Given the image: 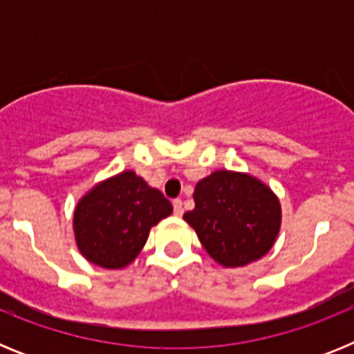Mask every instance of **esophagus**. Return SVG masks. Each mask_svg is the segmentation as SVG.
I'll return each mask as SVG.
<instances>
[{"label":"esophagus","instance_id":"obj_1","mask_svg":"<svg viewBox=\"0 0 354 354\" xmlns=\"http://www.w3.org/2000/svg\"><path fill=\"white\" fill-rule=\"evenodd\" d=\"M171 204H174V212H175V216H183V212H184V207H183V200L175 198L174 202H171Z\"/></svg>","mask_w":354,"mask_h":354}]
</instances>
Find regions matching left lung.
I'll return each mask as SVG.
<instances>
[{"instance_id": "left-lung-1", "label": "left lung", "mask_w": 354, "mask_h": 354, "mask_svg": "<svg viewBox=\"0 0 354 354\" xmlns=\"http://www.w3.org/2000/svg\"><path fill=\"white\" fill-rule=\"evenodd\" d=\"M195 209L184 214L205 252L223 268L259 261L273 248L282 223L280 200L250 174L216 170L198 180Z\"/></svg>"}]
</instances>
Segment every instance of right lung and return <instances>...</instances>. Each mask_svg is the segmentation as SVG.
Returning a JSON list of instances; mask_svg holds the SVG:
<instances>
[{
    "instance_id": "add662e5",
    "label": "right lung",
    "mask_w": 354,
    "mask_h": 354,
    "mask_svg": "<svg viewBox=\"0 0 354 354\" xmlns=\"http://www.w3.org/2000/svg\"><path fill=\"white\" fill-rule=\"evenodd\" d=\"M171 204L140 175L126 170L95 184L74 209V237L84 259L122 270L138 257L150 228L171 214Z\"/></svg>"
}]
</instances>
